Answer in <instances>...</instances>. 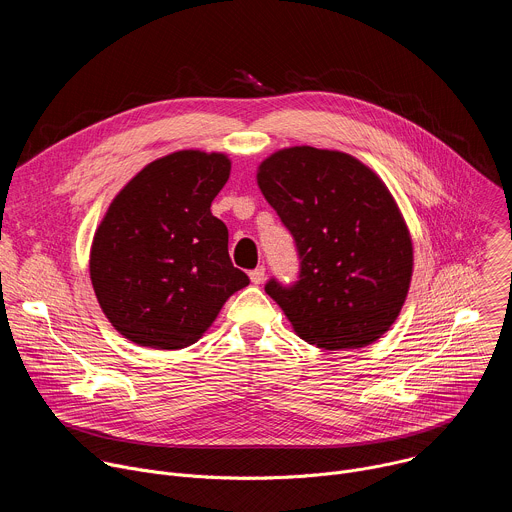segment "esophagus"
I'll return each mask as SVG.
<instances>
[{
  "label": "esophagus",
  "mask_w": 512,
  "mask_h": 512,
  "mask_svg": "<svg viewBox=\"0 0 512 512\" xmlns=\"http://www.w3.org/2000/svg\"><path fill=\"white\" fill-rule=\"evenodd\" d=\"M249 277H251V281H253L255 285L263 283V279H265V267H263V265H261V267H255L253 271H249Z\"/></svg>",
  "instance_id": "obj_1"
}]
</instances>
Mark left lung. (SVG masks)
Returning <instances> with one entry per match:
<instances>
[{
	"mask_svg": "<svg viewBox=\"0 0 512 512\" xmlns=\"http://www.w3.org/2000/svg\"><path fill=\"white\" fill-rule=\"evenodd\" d=\"M257 184L300 255L294 285H265L296 334L324 350L379 340L413 273L411 235L385 182L344 152L296 145L263 160Z\"/></svg>",
	"mask_w": 512,
	"mask_h": 512,
	"instance_id": "obj_1",
	"label": "left lung"
}]
</instances>
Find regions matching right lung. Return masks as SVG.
<instances>
[{
	"instance_id": "add662e5",
	"label": "right lung",
	"mask_w": 512,
	"mask_h": 512,
	"mask_svg": "<svg viewBox=\"0 0 512 512\" xmlns=\"http://www.w3.org/2000/svg\"><path fill=\"white\" fill-rule=\"evenodd\" d=\"M231 176L225 154L182 150L137 172L93 237L89 271L107 320L160 350L194 344L249 277L210 204Z\"/></svg>"
}]
</instances>
